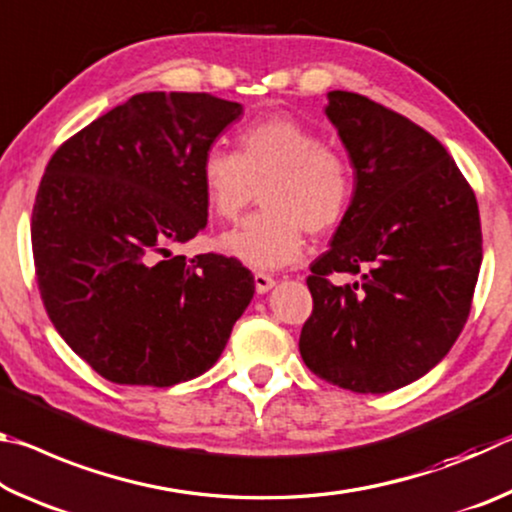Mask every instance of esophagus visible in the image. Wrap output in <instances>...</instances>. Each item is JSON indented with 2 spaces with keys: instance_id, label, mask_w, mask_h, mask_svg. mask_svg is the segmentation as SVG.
Instances as JSON below:
<instances>
[{
  "instance_id": "esophagus-1",
  "label": "esophagus",
  "mask_w": 512,
  "mask_h": 512,
  "mask_svg": "<svg viewBox=\"0 0 512 512\" xmlns=\"http://www.w3.org/2000/svg\"><path fill=\"white\" fill-rule=\"evenodd\" d=\"M275 287V280L271 275H264V273H255V289L257 293H268Z\"/></svg>"
}]
</instances>
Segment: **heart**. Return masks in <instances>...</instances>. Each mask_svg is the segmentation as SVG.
<instances>
[{
    "mask_svg": "<svg viewBox=\"0 0 512 512\" xmlns=\"http://www.w3.org/2000/svg\"><path fill=\"white\" fill-rule=\"evenodd\" d=\"M198 176L207 210L223 221L237 219L259 192L264 210L216 239L223 255L253 271L298 262L305 230L323 235L339 225L354 189L348 158L287 115L241 128L237 153L210 146Z\"/></svg>",
    "mask_w": 512,
    "mask_h": 512,
    "instance_id": "1",
    "label": "heart"
}]
</instances>
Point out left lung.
Instances as JSON below:
<instances>
[{
	"label": "left lung",
	"mask_w": 512,
	"mask_h": 512,
	"mask_svg": "<svg viewBox=\"0 0 512 512\" xmlns=\"http://www.w3.org/2000/svg\"><path fill=\"white\" fill-rule=\"evenodd\" d=\"M325 115L354 192L311 264L300 354L329 384L391 393L427 375L461 334L483 257L479 205L445 146L413 121L343 90L327 92ZM329 272L360 280L334 288Z\"/></svg>",
	"instance_id": "1"
}]
</instances>
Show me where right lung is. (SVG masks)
I'll return each mask as SVG.
<instances>
[{
	"label": "right lung",
	"mask_w": 512,
	"mask_h": 512,
	"mask_svg": "<svg viewBox=\"0 0 512 512\" xmlns=\"http://www.w3.org/2000/svg\"><path fill=\"white\" fill-rule=\"evenodd\" d=\"M244 106L142 92L60 146L31 244L51 323L115 384L173 386L210 370L250 305L237 259L173 255L207 225L201 160Z\"/></svg>",
	"instance_id": "obj_1"
}]
</instances>
